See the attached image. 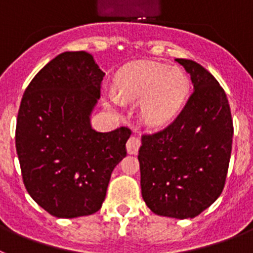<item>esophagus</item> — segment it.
I'll use <instances>...</instances> for the list:
<instances>
[{
  "label": "esophagus",
  "mask_w": 253,
  "mask_h": 253,
  "mask_svg": "<svg viewBox=\"0 0 253 253\" xmlns=\"http://www.w3.org/2000/svg\"><path fill=\"white\" fill-rule=\"evenodd\" d=\"M140 145H141V141H140V139L137 136H135V135H132V136H130V139L127 140V152H128V154H136L137 150H139Z\"/></svg>",
  "instance_id": "esophagus-1"
}]
</instances>
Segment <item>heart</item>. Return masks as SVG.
Wrapping results in <instances>:
<instances>
[{"label":"heart","instance_id":"1","mask_svg":"<svg viewBox=\"0 0 253 253\" xmlns=\"http://www.w3.org/2000/svg\"><path fill=\"white\" fill-rule=\"evenodd\" d=\"M117 95H109L112 105L120 99L139 100L141 117L149 126L159 127L172 121L185 104L189 80L180 68H167L152 61H136L123 68L116 78Z\"/></svg>","mask_w":253,"mask_h":253}]
</instances>
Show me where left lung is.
<instances>
[{"label": "left lung", "instance_id": "1", "mask_svg": "<svg viewBox=\"0 0 253 253\" xmlns=\"http://www.w3.org/2000/svg\"><path fill=\"white\" fill-rule=\"evenodd\" d=\"M194 86L185 107L162 130L144 133L140 185L156 215L193 218L224 189L233 143V120L224 88L206 68L176 59Z\"/></svg>", "mask_w": 253, "mask_h": 253}]
</instances>
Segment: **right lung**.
Returning a JSON list of instances; mask_svg holds the SVG:
<instances>
[{
  "label": "right lung",
  "instance_id": "1",
  "mask_svg": "<svg viewBox=\"0 0 253 253\" xmlns=\"http://www.w3.org/2000/svg\"><path fill=\"white\" fill-rule=\"evenodd\" d=\"M104 76L92 55L67 51L44 65L23 95L15 131L23 182L55 217L99 211L112 171L127 154L130 128L97 132L90 125Z\"/></svg>",
  "mask_w": 253,
  "mask_h": 253
}]
</instances>
